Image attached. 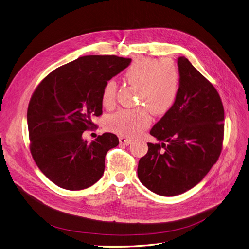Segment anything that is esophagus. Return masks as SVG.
<instances>
[{"mask_svg": "<svg viewBox=\"0 0 249 249\" xmlns=\"http://www.w3.org/2000/svg\"><path fill=\"white\" fill-rule=\"evenodd\" d=\"M119 141H120V142L121 143H123V144H129L130 142H131V140L130 139H128V138H125V137H120V139H119Z\"/></svg>", "mask_w": 249, "mask_h": 249, "instance_id": "1", "label": "esophagus"}]
</instances>
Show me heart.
Segmentation results:
<instances>
[{"instance_id": "heart-1", "label": "heart", "mask_w": 249, "mask_h": 249, "mask_svg": "<svg viewBox=\"0 0 249 249\" xmlns=\"http://www.w3.org/2000/svg\"><path fill=\"white\" fill-rule=\"evenodd\" d=\"M124 79L138 87V105L144 107L123 109L109 115L107 128L120 136L134 138L152 124V115H164L176 104L180 91L178 67L169 58L157 59L138 57L124 71ZM118 83L114 79L106 82L101 92V102L106 108L116 104Z\"/></svg>"}]
</instances>
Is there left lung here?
<instances>
[{
    "label": "left lung",
    "mask_w": 249,
    "mask_h": 249,
    "mask_svg": "<svg viewBox=\"0 0 249 249\" xmlns=\"http://www.w3.org/2000/svg\"><path fill=\"white\" fill-rule=\"evenodd\" d=\"M180 91L176 104L151 129L162 143L148 142L138 176L162 196L180 195L196 186L222 151L224 108L213 84L185 57L178 58Z\"/></svg>",
    "instance_id": "1"
}]
</instances>
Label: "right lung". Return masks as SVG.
<instances>
[{
    "label": "right lung",
    "instance_id": "add662e5",
    "mask_svg": "<svg viewBox=\"0 0 249 249\" xmlns=\"http://www.w3.org/2000/svg\"><path fill=\"white\" fill-rule=\"evenodd\" d=\"M129 58L89 55L56 68L36 87L27 111L30 152L36 165L58 187L77 191L105 172L107 153L119 144L106 133L87 143L84 130L102 114L106 82L126 68Z\"/></svg>",
    "mask_w": 249,
    "mask_h": 249
}]
</instances>
